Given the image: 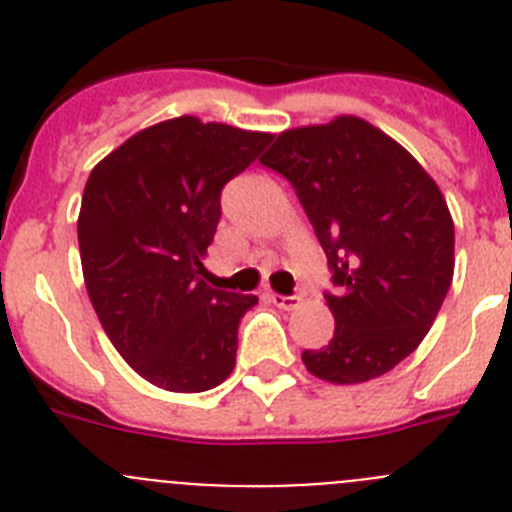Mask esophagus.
<instances>
[{"mask_svg": "<svg viewBox=\"0 0 512 512\" xmlns=\"http://www.w3.org/2000/svg\"><path fill=\"white\" fill-rule=\"evenodd\" d=\"M269 302L274 307H279V310H295V307L300 305V297L297 295H274V292H271Z\"/></svg>", "mask_w": 512, "mask_h": 512, "instance_id": "obj_1", "label": "esophagus"}]
</instances>
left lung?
<instances>
[{
    "label": "left lung",
    "mask_w": 512,
    "mask_h": 512,
    "mask_svg": "<svg viewBox=\"0 0 512 512\" xmlns=\"http://www.w3.org/2000/svg\"><path fill=\"white\" fill-rule=\"evenodd\" d=\"M261 164L292 184L330 269L336 330L302 351L333 384L382 377L431 330L454 277V223L423 166L359 117L287 130Z\"/></svg>",
    "instance_id": "obj_1"
}]
</instances>
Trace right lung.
<instances>
[{
  "mask_svg": "<svg viewBox=\"0 0 512 512\" xmlns=\"http://www.w3.org/2000/svg\"><path fill=\"white\" fill-rule=\"evenodd\" d=\"M271 143L223 122L174 117L140 130L89 174L79 251L112 346L143 379L205 392L230 377L253 295L212 289L202 256L225 184Z\"/></svg>",
  "mask_w": 512,
  "mask_h": 512,
  "instance_id": "right-lung-1",
  "label": "right lung"
}]
</instances>
